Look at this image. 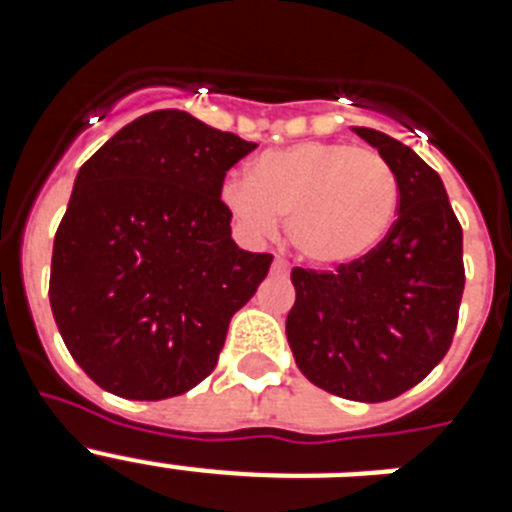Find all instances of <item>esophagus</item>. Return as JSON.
<instances>
[{
  "label": "esophagus",
  "instance_id": "1",
  "mask_svg": "<svg viewBox=\"0 0 512 512\" xmlns=\"http://www.w3.org/2000/svg\"><path fill=\"white\" fill-rule=\"evenodd\" d=\"M271 271H274V274H287L289 266L284 264L282 259H274V264H271Z\"/></svg>",
  "mask_w": 512,
  "mask_h": 512
}]
</instances>
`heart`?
Masks as SVG:
<instances>
[{
  "mask_svg": "<svg viewBox=\"0 0 512 512\" xmlns=\"http://www.w3.org/2000/svg\"><path fill=\"white\" fill-rule=\"evenodd\" d=\"M220 200L251 241L277 235L287 217L297 256L318 269H338L382 243L400 187L377 151L305 140L261 153L251 176H228Z\"/></svg>",
  "mask_w": 512,
  "mask_h": 512,
  "instance_id": "heart-1",
  "label": "heart"
}]
</instances>
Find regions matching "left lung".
Returning <instances> with one entry per match:
<instances>
[{"mask_svg": "<svg viewBox=\"0 0 512 512\" xmlns=\"http://www.w3.org/2000/svg\"><path fill=\"white\" fill-rule=\"evenodd\" d=\"M354 133L395 171L397 220L354 264L292 269L287 341L320 390L384 402L428 377L449 351L464 292L461 225L441 176L413 148L372 128Z\"/></svg>", "mask_w": 512, "mask_h": 512, "instance_id": "obj_1", "label": "left lung"}]
</instances>
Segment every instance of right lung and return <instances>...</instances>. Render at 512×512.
<instances>
[{"mask_svg": "<svg viewBox=\"0 0 512 512\" xmlns=\"http://www.w3.org/2000/svg\"><path fill=\"white\" fill-rule=\"evenodd\" d=\"M256 143L182 110L117 130L76 174L51 261V310L76 364L128 400L189 392L215 369L230 318L269 274L238 248L220 200Z\"/></svg>", "mask_w": 512, "mask_h": 512, "instance_id": "right-lung-1", "label": "right lung"}]
</instances>
